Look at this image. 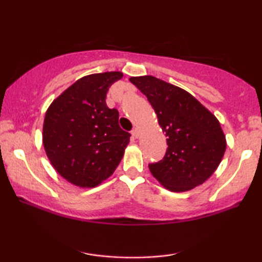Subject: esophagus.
Instances as JSON below:
<instances>
[{
    "instance_id": "1",
    "label": "esophagus",
    "mask_w": 262,
    "mask_h": 262,
    "mask_svg": "<svg viewBox=\"0 0 262 262\" xmlns=\"http://www.w3.org/2000/svg\"><path fill=\"white\" fill-rule=\"evenodd\" d=\"M131 134H132V136H134L135 138H138L139 136H141V131H139V128H137V127H135L134 130L131 131Z\"/></svg>"
}]
</instances>
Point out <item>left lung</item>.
I'll return each instance as SVG.
<instances>
[{
    "mask_svg": "<svg viewBox=\"0 0 262 262\" xmlns=\"http://www.w3.org/2000/svg\"><path fill=\"white\" fill-rule=\"evenodd\" d=\"M151 103L167 151L150 163L154 178L171 192H186L205 182L220 166L227 148L220 121L188 92L154 76L131 77Z\"/></svg>",
    "mask_w": 262,
    "mask_h": 262,
    "instance_id": "8db88e82",
    "label": "left lung"
}]
</instances>
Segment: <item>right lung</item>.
<instances>
[{"label": "right lung", "mask_w": 262, "mask_h": 262, "mask_svg": "<svg viewBox=\"0 0 262 262\" xmlns=\"http://www.w3.org/2000/svg\"><path fill=\"white\" fill-rule=\"evenodd\" d=\"M120 71L93 74L66 89L46 111L42 144L57 173L78 187H95L110 178L124 156L130 134L106 94Z\"/></svg>", "instance_id": "add662e5"}]
</instances>
